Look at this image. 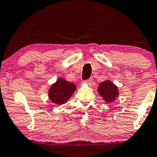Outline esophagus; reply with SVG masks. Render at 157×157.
Here are the masks:
<instances>
[{"mask_svg": "<svg viewBox=\"0 0 157 157\" xmlns=\"http://www.w3.org/2000/svg\"><path fill=\"white\" fill-rule=\"evenodd\" d=\"M85 83L88 85V86H91V85L93 84V79L89 78V79H88V80H85Z\"/></svg>", "mask_w": 157, "mask_h": 157, "instance_id": "1", "label": "esophagus"}]
</instances>
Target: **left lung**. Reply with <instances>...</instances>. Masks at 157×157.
<instances>
[{
  "instance_id": "1",
  "label": "left lung",
  "mask_w": 157,
  "mask_h": 157,
  "mask_svg": "<svg viewBox=\"0 0 157 157\" xmlns=\"http://www.w3.org/2000/svg\"><path fill=\"white\" fill-rule=\"evenodd\" d=\"M98 92L107 102L113 101L118 95L117 86L109 80L101 82L98 88Z\"/></svg>"
}]
</instances>
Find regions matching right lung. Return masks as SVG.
I'll return each instance as SVG.
<instances>
[{"instance_id": "add662e5", "label": "right lung", "mask_w": 157, "mask_h": 157, "mask_svg": "<svg viewBox=\"0 0 157 157\" xmlns=\"http://www.w3.org/2000/svg\"><path fill=\"white\" fill-rule=\"evenodd\" d=\"M75 90L76 86L75 84L68 82L63 78H60L50 87L49 98L52 102L59 105H63L67 102Z\"/></svg>"}]
</instances>
